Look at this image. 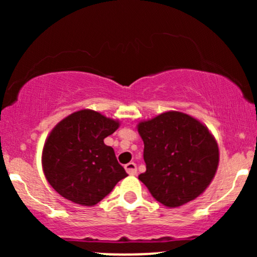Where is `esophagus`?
<instances>
[{
	"label": "esophagus",
	"mask_w": 257,
	"mask_h": 257,
	"mask_svg": "<svg viewBox=\"0 0 257 257\" xmlns=\"http://www.w3.org/2000/svg\"><path fill=\"white\" fill-rule=\"evenodd\" d=\"M124 169L126 170V173H128L129 175H137V173H138L137 164L133 163V162H131V163H128V164H125Z\"/></svg>",
	"instance_id": "1"
}]
</instances>
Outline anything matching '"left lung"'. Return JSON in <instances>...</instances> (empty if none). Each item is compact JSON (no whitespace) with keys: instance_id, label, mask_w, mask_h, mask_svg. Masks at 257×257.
Instances as JSON below:
<instances>
[{"instance_id":"left-lung-1","label":"left lung","mask_w":257,"mask_h":257,"mask_svg":"<svg viewBox=\"0 0 257 257\" xmlns=\"http://www.w3.org/2000/svg\"><path fill=\"white\" fill-rule=\"evenodd\" d=\"M146 172L139 175L157 202L175 208L204 192L219 164V147L208 128L170 111L139 123Z\"/></svg>"}]
</instances>
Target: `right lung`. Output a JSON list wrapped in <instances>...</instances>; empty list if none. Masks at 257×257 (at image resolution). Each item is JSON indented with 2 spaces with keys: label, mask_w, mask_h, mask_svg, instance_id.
<instances>
[{
  "label": "right lung",
  "mask_w": 257,
  "mask_h": 257,
  "mask_svg": "<svg viewBox=\"0 0 257 257\" xmlns=\"http://www.w3.org/2000/svg\"><path fill=\"white\" fill-rule=\"evenodd\" d=\"M118 122L101 113L82 110L58 123L43 147L42 164L47 180L64 198L77 204H98L128 176L104 139Z\"/></svg>",
  "instance_id": "1"
}]
</instances>
